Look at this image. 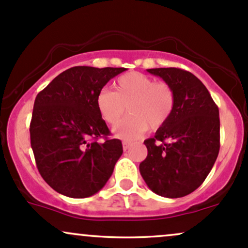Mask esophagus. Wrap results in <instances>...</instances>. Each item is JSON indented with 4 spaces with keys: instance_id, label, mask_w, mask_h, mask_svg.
I'll list each match as a JSON object with an SVG mask.
<instances>
[{
    "instance_id": "34e87169",
    "label": "esophagus",
    "mask_w": 248,
    "mask_h": 248,
    "mask_svg": "<svg viewBox=\"0 0 248 248\" xmlns=\"http://www.w3.org/2000/svg\"><path fill=\"white\" fill-rule=\"evenodd\" d=\"M132 146V143H130V142H123V149L125 151L127 150V149H130Z\"/></svg>"
}]
</instances>
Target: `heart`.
<instances>
[{
  "mask_svg": "<svg viewBox=\"0 0 248 248\" xmlns=\"http://www.w3.org/2000/svg\"><path fill=\"white\" fill-rule=\"evenodd\" d=\"M113 87L114 92L103 90L98 93L95 104L102 118L110 125L118 123L125 108L129 111L130 116L113 129L116 137L136 140L148 129H159L171 116L175 93L167 82L131 72L119 77Z\"/></svg>",
  "mask_w": 248,
  "mask_h": 248,
  "instance_id": "heart-1",
  "label": "heart"
}]
</instances>
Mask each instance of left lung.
I'll use <instances>...</instances> for the list:
<instances>
[{
	"label": "left lung",
	"instance_id": "1",
	"mask_svg": "<svg viewBox=\"0 0 248 248\" xmlns=\"http://www.w3.org/2000/svg\"><path fill=\"white\" fill-rule=\"evenodd\" d=\"M146 71L171 86L175 105L155 137L144 140L148 156L140 172L157 195L182 198L202 185L219 155V108L190 72L175 67Z\"/></svg>",
	"mask_w": 248,
	"mask_h": 248
}]
</instances>
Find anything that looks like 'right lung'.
<instances>
[{
	"label": "right lung",
	"mask_w": 248,
	"mask_h": 248,
	"mask_svg": "<svg viewBox=\"0 0 248 248\" xmlns=\"http://www.w3.org/2000/svg\"><path fill=\"white\" fill-rule=\"evenodd\" d=\"M126 68L76 66L60 73L36 95L31 145L42 178L59 194L94 195L112 175L123 154L119 140L97 108L98 93ZM105 138L104 142H98Z\"/></svg>",
	"instance_id": "right-lung-1"
}]
</instances>
